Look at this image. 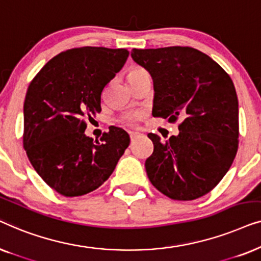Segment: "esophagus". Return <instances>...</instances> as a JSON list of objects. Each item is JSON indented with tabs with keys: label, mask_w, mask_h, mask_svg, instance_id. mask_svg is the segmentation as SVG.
I'll use <instances>...</instances> for the list:
<instances>
[{
	"label": "esophagus",
	"mask_w": 261,
	"mask_h": 261,
	"mask_svg": "<svg viewBox=\"0 0 261 261\" xmlns=\"http://www.w3.org/2000/svg\"><path fill=\"white\" fill-rule=\"evenodd\" d=\"M139 135H140V134L137 133V132H129V137H130V140H132V141H133L134 139H137V138L139 137Z\"/></svg>",
	"instance_id": "34e87169"
}]
</instances>
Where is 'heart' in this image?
<instances>
[{
    "mask_svg": "<svg viewBox=\"0 0 261 261\" xmlns=\"http://www.w3.org/2000/svg\"><path fill=\"white\" fill-rule=\"evenodd\" d=\"M146 73H147V71H146L145 69H142V67L133 66L129 71H128L127 80H130V78L141 76V74H146ZM140 119H141L140 113H129V114H126V115H123L122 117H121L120 121H121V123L126 124V126L134 127V126H137V123L139 122V120Z\"/></svg>",
    "mask_w": 261,
    "mask_h": 261,
    "instance_id": "1",
    "label": "heart"
}]
</instances>
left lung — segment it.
Segmentation results:
<instances>
[{
	"label": "left lung",
	"mask_w": 261,
	"mask_h": 261,
	"mask_svg": "<svg viewBox=\"0 0 261 261\" xmlns=\"http://www.w3.org/2000/svg\"><path fill=\"white\" fill-rule=\"evenodd\" d=\"M132 58L151 74L154 117L181 122L145 163L153 187L167 197L191 201L208 194L228 172L239 146V102L229 74L192 47L137 49Z\"/></svg>",
	"instance_id": "left-lung-1"
}]
</instances>
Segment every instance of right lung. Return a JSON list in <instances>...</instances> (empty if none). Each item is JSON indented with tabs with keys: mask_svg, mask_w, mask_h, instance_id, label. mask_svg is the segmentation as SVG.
Wrapping results in <instances>:
<instances>
[{
	"mask_svg": "<svg viewBox=\"0 0 261 261\" xmlns=\"http://www.w3.org/2000/svg\"><path fill=\"white\" fill-rule=\"evenodd\" d=\"M126 48H71L52 58L28 87L23 103V147L48 187L66 197L105 183L129 146L122 128L101 141L84 134L88 119L101 112V95L122 69Z\"/></svg>",
	"mask_w": 261,
	"mask_h": 261,
	"instance_id": "obj_1",
	"label": "right lung"
}]
</instances>
